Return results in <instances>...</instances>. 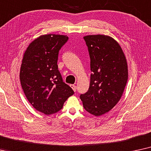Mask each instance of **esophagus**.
<instances>
[{"label":"esophagus","instance_id":"esophagus-1","mask_svg":"<svg viewBox=\"0 0 151 151\" xmlns=\"http://www.w3.org/2000/svg\"><path fill=\"white\" fill-rule=\"evenodd\" d=\"M70 87L72 88V90H73L74 92H75L76 90H77V86H76L75 85H74V84H72V85H70Z\"/></svg>","mask_w":151,"mask_h":151}]
</instances>
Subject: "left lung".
Listing matches in <instances>:
<instances>
[{"mask_svg": "<svg viewBox=\"0 0 151 151\" xmlns=\"http://www.w3.org/2000/svg\"><path fill=\"white\" fill-rule=\"evenodd\" d=\"M90 58V87L80 95L83 108L94 116L109 112L119 102L128 81V65L119 44L109 36L83 37Z\"/></svg>", "mask_w": 151, "mask_h": 151, "instance_id": "1", "label": "left lung"}]
</instances>
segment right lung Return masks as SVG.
<instances>
[{
	"instance_id": "right-lung-1",
	"label": "right lung",
	"mask_w": 151,
	"mask_h": 151,
	"mask_svg": "<svg viewBox=\"0 0 151 151\" xmlns=\"http://www.w3.org/2000/svg\"><path fill=\"white\" fill-rule=\"evenodd\" d=\"M68 37L60 35H41L34 40L24 53L20 81L26 97L38 111L56 113L74 94L64 83L58 70V55Z\"/></svg>"
}]
</instances>
